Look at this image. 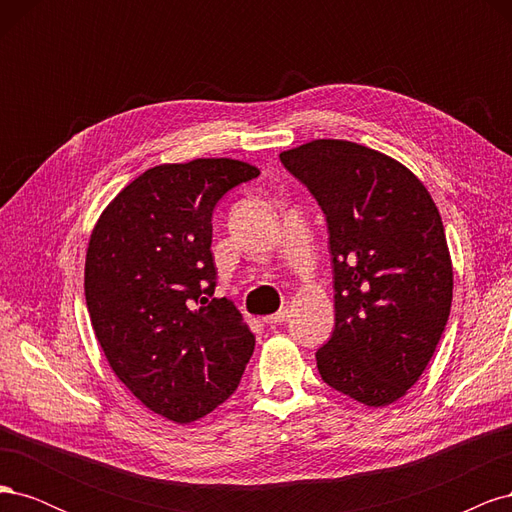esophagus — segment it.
<instances>
[{
	"mask_svg": "<svg viewBox=\"0 0 512 512\" xmlns=\"http://www.w3.org/2000/svg\"><path fill=\"white\" fill-rule=\"evenodd\" d=\"M288 318H290L288 309H280V312H277V314H271V316L262 318V322H265V324H284V322H288Z\"/></svg>",
	"mask_w": 512,
	"mask_h": 512,
	"instance_id": "1",
	"label": "esophagus"
}]
</instances>
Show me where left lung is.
Listing matches in <instances>:
<instances>
[{
  "mask_svg": "<svg viewBox=\"0 0 512 512\" xmlns=\"http://www.w3.org/2000/svg\"><path fill=\"white\" fill-rule=\"evenodd\" d=\"M327 218L335 329L316 352L322 380L389 406L421 378L446 327L453 265L440 211L412 170L335 138L280 153Z\"/></svg>",
  "mask_w": 512,
  "mask_h": 512,
  "instance_id": "obj_1",
  "label": "left lung"
}]
</instances>
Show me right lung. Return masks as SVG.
<instances>
[{"instance_id": "1", "label": "right lung", "mask_w": 512, "mask_h": 512, "mask_svg": "<svg viewBox=\"0 0 512 512\" xmlns=\"http://www.w3.org/2000/svg\"><path fill=\"white\" fill-rule=\"evenodd\" d=\"M260 170L230 158L153 166L91 232L85 299L108 365L151 412L192 423L235 393L254 333L213 299V209Z\"/></svg>"}]
</instances>
